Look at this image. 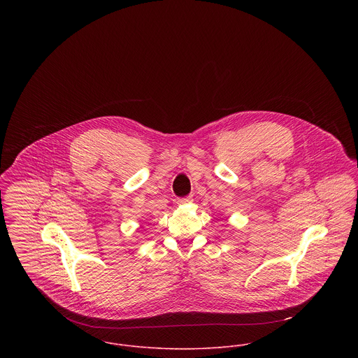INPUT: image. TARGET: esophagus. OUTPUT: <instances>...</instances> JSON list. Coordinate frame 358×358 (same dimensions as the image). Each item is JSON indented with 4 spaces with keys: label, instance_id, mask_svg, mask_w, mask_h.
I'll return each instance as SVG.
<instances>
[{
    "label": "esophagus",
    "instance_id": "esophagus-1",
    "mask_svg": "<svg viewBox=\"0 0 358 358\" xmlns=\"http://www.w3.org/2000/svg\"><path fill=\"white\" fill-rule=\"evenodd\" d=\"M192 201H193V197H192V196L178 199V204H189V203H192Z\"/></svg>",
    "mask_w": 358,
    "mask_h": 358
}]
</instances>
